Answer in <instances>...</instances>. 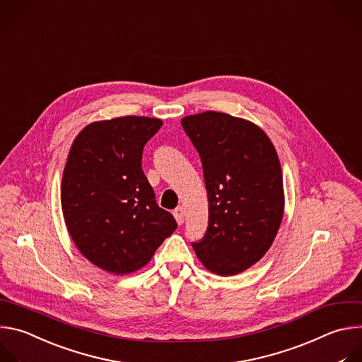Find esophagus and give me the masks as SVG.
<instances>
[{"label":"esophagus","mask_w":362,"mask_h":362,"mask_svg":"<svg viewBox=\"0 0 362 362\" xmlns=\"http://www.w3.org/2000/svg\"><path fill=\"white\" fill-rule=\"evenodd\" d=\"M173 214H174V216H175L177 223L181 226V224L184 223V208H182V206H177V208L173 211Z\"/></svg>","instance_id":"34e87169"}]
</instances>
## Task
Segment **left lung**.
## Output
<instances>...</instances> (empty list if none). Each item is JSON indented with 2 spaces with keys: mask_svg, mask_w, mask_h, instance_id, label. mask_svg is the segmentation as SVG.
<instances>
[{
  "mask_svg": "<svg viewBox=\"0 0 362 362\" xmlns=\"http://www.w3.org/2000/svg\"><path fill=\"white\" fill-rule=\"evenodd\" d=\"M181 125L199 154L208 194V228L192 247L211 272L240 274L265 255L282 221L276 151L258 125L226 112L188 115Z\"/></svg>",
  "mask_w": 362,
  "mask_h": 362,
  "instance_id": "left-lung-1",
  "label": "left lung"
}]
</instances>
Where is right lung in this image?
I'll return each instance as SVG.
<instances>
[{
    "mask_svg": "<svg viewBox=\"0 0 362 362\" xmlns=\"http://www.w3.org/2000/svg\"><path fill=\"white\" fill-rule=\"evenodd\" d=\"M161 125L135 115L97 121L71 146L61 182L64 220L80 252L107 272L147 265L177 230L141 168L144 146Z\"/></svg>",
    "mask_w": 362,
    "mask_h": 362,
    "instance_id": "right-lung-1",
    "label": "right lung"
}]
</instances>
